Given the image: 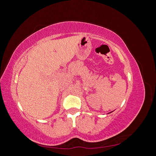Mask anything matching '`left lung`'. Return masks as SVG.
<instances>
[{
	"mask_svg": "<svg viewBox=\"0 0 156 156\" xmlns=\"http://www.w3.org/2000/svg\"><path fill=\"white\" fill-rule=\"evenodd\" d=\"M111 112H109V113H111Z\"/></svg>",
	"mask_w": 156,
	"mask_h": 156,
	"instance_id": "left-lung-1",
	"label": "left lung"
}]
</instances>
